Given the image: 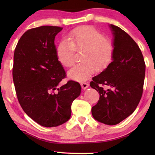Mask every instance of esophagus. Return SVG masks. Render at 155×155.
Instances as JSON below:
<instances>
[{
	"label": "esophagus",
	"instance_id": "esophagus-1",
	"mask_svg": "<svg viewBox=\"0 0 155 155\" xmlns=\"http://www.w3.org/2000/svg\"><path fill=\"white\" fill-rule=\"evenodd\" d=\"M81 87L83 90H86L89 87V83H87V82H82Z\"/></svg>",
	"mask_w": 155,
	"mask_h": 155
}]
</instances>
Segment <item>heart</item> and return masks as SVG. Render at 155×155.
Segmentation results:
<instances>
[{
  "instance_id": "obj_1",
  "label": "heart",
  "mask_w": 155,
  "mask_h": 155,
  "mask_svg": "<svg viewBox=\"0 0 155 155\" xmlns=\"http://www.w3.org/2000/svg\"><path fill=\"white\" fill-rule=\"evenodd\" d=\"M75 51H82V63L68 73L71 79L78 82L87 80L96 69L102 71L111 64L115 54V45L111 39L92 27L75 29L68 40H63L56 48V56L63 66L71 67L75 62Z\"/></svg>"
}]
</instances>
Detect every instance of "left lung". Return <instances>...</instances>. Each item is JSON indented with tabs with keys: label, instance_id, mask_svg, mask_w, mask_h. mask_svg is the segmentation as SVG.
<instances>
[{
	"label": "left lung",
	"instance_id": "1",
	"mask_svg": "<svg viewBox=\"0 0 155 155\" xmlns=\"http://www.w3.org/2000/svg\"><path fill=\"white\" fill-rule=\"evenodd\" d=\"M115 45L114 59L109 66L92 78L90 86L99 92L98 102L92 108L95 120L116 125L131 115L140 101L145 63L139 46L117 26L109 25ZM102 85L107 86V90Z\"/></svg>",
	"mask_w": 155,
	"mask_h": 155
}]
</instances>
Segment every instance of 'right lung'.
<instances>
[{
	"instance_id": "obj_1",
	"label": "right lung",
	"mask_w": 155,
	"mask_h": 155,
	"mask_svg": "<svg viewBox=\"0 0 155 155\" xmlns=\"http://www.w3.org/2000/svg\"><path fill=\"white\" fill-rule=\"evenodd\" d=\"M62 27L41 26L23 34L14 53L12 78L19 103L31 119L56 127L70 119L71 104L81 86L70 80L59 85L65 72L56 56L55 37Z\"/></svg>"
}]
</instances>
